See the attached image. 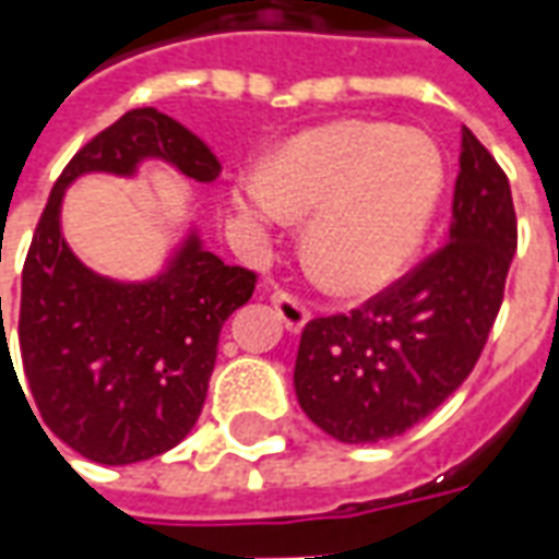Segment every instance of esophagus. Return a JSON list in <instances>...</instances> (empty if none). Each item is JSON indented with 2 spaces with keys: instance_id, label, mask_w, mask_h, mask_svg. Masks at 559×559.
I'll return each mask as SVG.
<instances>
[{
  "instance_id": "34e87169",
  "label": "esophagus",
  "mask_w": 559,
  "mask_h": 559,
  "mask_svg": "<svg viewBox=\"0 0 559 559\" xmlns=\"http://www.w3.org/2000/svg\"><path fill=\"white\" fill-rule=\"evenodd\" d=\"M272 305H275V311H278V317L284 320V326L290 329V332H302L305 323H308V317H311L308 305H305L302 299H296L293 293L275 290L272 293Z\"/></svg>"
}]
</instances>
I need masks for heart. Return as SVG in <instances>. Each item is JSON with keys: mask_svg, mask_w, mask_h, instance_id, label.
Returning a JSON list of instances; mask_svg holds the SVG:
<instances>
[{"mask_svg": "<svg viewBox=\"0 0 559 559\" xmlns=\"http://www.w3.org/2000/svg\"><path fill=\"white\" fill-rule=\"evenodd\" d=\"M443 160L413 128L338 122L317 128L245 176L233 206L257 227L305 221V254L341 293H374L407 269L431 224Z\"/></svg>", "mask_w": 559, "mask_h": 559, "instance_id": "obj_1", "label": "heart"}]
</instances>
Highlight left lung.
Returning a JSON list of instances; mask_svg holds the SVG:
<instances>
[{"instance_id": "left-lung-1", "label": "left lung", "mask_w": 559, "mask_h": 559, "mask_svg": "<svg viewBox=\"0 0 559 559\" xmlns=\"http://www.w3.org/2000/svg\"><path fill=\"white\" fill-rule=\"evenodd\" d=\"M457 164L449 242L362 308L302 329L296 399L341 443L413 428L467 380L491 335L518 248L512 188L469 128Z\"/></svg>"}]
</instances>
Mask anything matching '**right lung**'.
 Returning <instances> with one entry per match:
<instances>
[{
  "label": "right lung",
  "instance_id": "add662e5",
  "mask_svg": "<svg viewBox=\"0 0 559 559\" xmlns=\"http://www.w3.org/2000/svg\"><path fill=\"white\" fill-rule=\"evenodd\" d=\"M148 158L200 185L221 173L212 148L176 119L155 107L128 110L56 179L20 290V359L35 411L62 443L110 467L188 437L206 401L221 326L257 284L254 272L206 251L197 230L148 281L107 278L80 263L62 236L66 188L86 173L134 176Z\"/></svg>",
  "mask_w": 559,
  "mask_h": 559
}]
</instances>
